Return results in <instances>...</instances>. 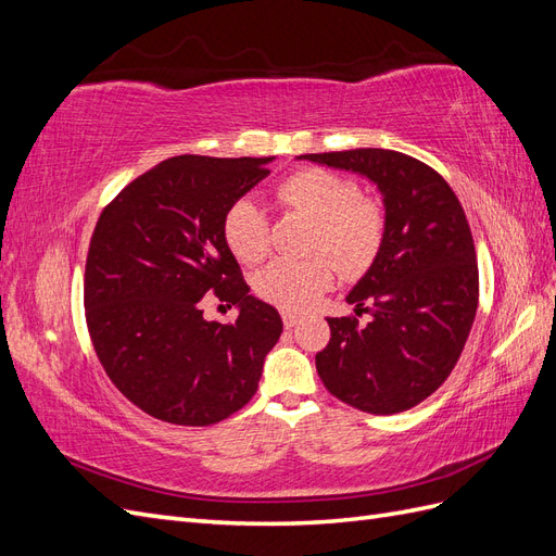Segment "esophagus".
Returning a JSON list of instances; mask_svg holds the SVG:
<instances>
[{
    "instance_id": "obj_1",
    "label": "esophagus",
    "mask_w": 556,
    "mask_h": 556,
    "mask_svg": "<svg viewBox=\"0 0 556 556\" xmlns=\"http://www.w3.org/2000/svg\"><path fill=\"white\" fill-rule=\"evenodd\" d=\"M299 315L296 313H292V311H282V325L288 327V329H292V327H296L299 325Z\"/></svg>"
}]
</instances>
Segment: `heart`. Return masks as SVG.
I'll list each match as a JSON object with an SVG mask.
<instances>
[{
	"label": "heart",
	"mask_w": 556,
	"mask_h": 556,
	"mask_svg": "<svg viewBox=\"0 0 556 556\" xmlns=\"http://www.w3.org/2000/svg\"><path fill=\"white\" fill-rule=\"evenodd\" d=\"M285 208L315 220L311 252H327L343 274L355 276L378 255L384 237V213L359 197L355 180L327 169H299L276 182ZM223 239L243 264H257L268 250V215L252 199H239L223 217ZM336 278L326 255L311 260H274L255 278V290L276 306L299 311L323 294Z\"/></svg>",
	"instance_id": "b5f03b06"
}]
</instances>
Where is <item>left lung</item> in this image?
<instances>
[{
    "label": "left lung",
    "mask_w": 556,
    "mask_h": 556,
    "mask_svg": "<svg viewBox=\"0 0 556 556\" xmlns=\"http://www.w3.org/2000/svg\"><path fill=\"white\" fill-rule=\"evenodd\" d=\"M301 157L366 176L384 201L382 245L348 294L355 315L327 317L319 380L357 410H408L447 380L476 319L480 280L464 208L439 172L396 150ZM364 312L368 324L358 323Z\"/></svg>",
    "instance_id": "1"
}]
</instances>
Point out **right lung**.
Instances as JSON below:
<instances>
[{
	"label": "right lung",
	"mask_w": 556,
	"mask_h": 556,
	"mask_svg": "<svg viewBox=\"0 0 556 556\" xmlns=\"http://www.w3.org/2000/svg\"><path fill=\"white\" fill-rule=\"evenodd\" d=\"M274 157L178 155L134 178L97 220L83 278L94 352L134 406L180 427L217 425L255 396L282 331L250 296L223 217ZM208 298L240 306L208 324Z\"/></svg>",
	"instance_id": "obj_1"
}]
</instances>
